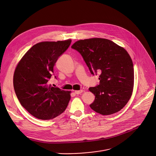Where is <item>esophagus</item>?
Returning a JSON list of instances; mask_svg holds the SVG:
<instances>
[{
    "label": "esophagus",
    "mask_w": 156,
    "mask_h": 156,
    "mask_svg": "<svg viewBox=\"0 0 156 156\" xmlns=\"http://www.w3.org/2000/svg\"><path fill=\"white\" fill-rule=\"evenodd\" d=\"M83 90H80V91H75V93L76 94H81V93H83Z\"/></svg>",
    "instance_id": "1"
}]
</instances>
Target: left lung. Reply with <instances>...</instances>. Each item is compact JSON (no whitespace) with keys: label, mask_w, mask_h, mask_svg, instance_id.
Returning <instances> with one entry per match:
<instances>
[{"label":"left lung","mask_w":156,"mask_h":156,"mask_svg":"<svg viewBox=\"0 0 156 156\" xmlns=\"http://www.w3.org/2000/svg\"><path fill=\"white\" fill-rule=\"evenodd\" d=\"M72 48L83 56L92 75L99 74L100 84L89 88L95 96L90 105L102 115L114 114L129 101L134 87V68L129 53L109 40H80Z\"/></svg>","instance_id":"left-lung-1"}]
</instances>
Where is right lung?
Segmentation results:
<instances>
[{
  "label": "right lung",
  "mask_w": 156,
  "mask_h": 156,
  "mask_svg": "<svg viewBox=\"0 0 156 156\" xmlns=\"http://www.w3.org/2000/svg\"><path fill=\"white\" fill-rule=\"evenodd\" d=\"M72 40L42 41L28 50L18 63L13 74V88L21 105L34 117L52 119L66 109L71 91L48 84L59 56Z\"/></svg>",
  "instance_id": "1"
}]
</instances>
